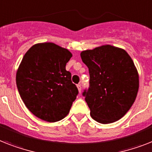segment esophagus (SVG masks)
Segmentation results:
<instances>
[{"label":"esophagus","mask_w":152,"mask_h":152,"mask_svg":"<svg viewBox=\"0 0 152 152\" xmlns=\"http://www.w3.org/2000/svg\"><path fill=\"white\" fill-rule=\"evenodd\" d=\"M77 89H78L79 92H81V84H78V85H77Z\"/></svg>","instance_id":"34e87169"}]
</instances>
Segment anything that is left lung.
I'll return each instance as SVG.
<instances>
[{
	"mask_svg": "<svg viewBox=\"0 0 152 152\" xmlns=\"http://www.w3.org/2000/svg\"><path fill=\"white\" fill-rule=\"evenodd\" d=\"M89 71V88L82 96L90 115L100 124L121 119L136 99L139 88L137 71L129 54L110 45L81 53Z\"/></svg>",
	"mask_w": 152,
	"mask_h": 152,
	"instance_id": "1",
	"label": "left lung"
}]
</instances>
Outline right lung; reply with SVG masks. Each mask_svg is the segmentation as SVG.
Masks as SVG:
<instances>
[{"mask_svg":"<svg viewBox=\"0 0 152 152\" xmlns=\"http://www.w3.org/2000/svg\"><path fill=\"white\" fill-rule=\"evenodd\" d=\"M72 54L53 42L32 46L22 58L16 84L30 112L46 122L62 120L70 112L78 90L66 64Z\"/></svg>","mask_w":152,"mask_h":152,"instance_id":"add662e5","label":"right lung"}]
</instances>
